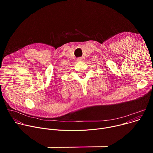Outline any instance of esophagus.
Here are the masks:
<instances>
[{"label":"esophagus","mask_w":153,"mask_h":153,"mask_svg":"<svg viewBox=\"0 0 153 153\" xmlns=\"http://www.w3.org/2000/svg\"><path fill=\"white\" fill-rule=\"evenodd\" d=\"M77 61L78 62H82L83 61V58L82 57H79V58H77Z\"/></svg>","instance_id":"obj_1"}]
</instances>
